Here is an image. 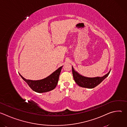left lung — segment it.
<instances>
[{
	"instance_id": "8db88e82",
	"label": "left lung",
	"mask_w": 127,
	"mask_h": 127,
	"mask_svg": "<svg viewBox=\"0 0 127 127\" xmlns=\"http://www.w3.org/2000/svg\"><path fill=\"white\" fill-rule=\"evenodd\" d=\"M72 70L73 78L77 84L80 87L87 88H94L97 86L108 76L111 72L110 70L107 74L102 77H87L80 74L74 70L73 66H72Z\"/></svg>"
}]
</instances>
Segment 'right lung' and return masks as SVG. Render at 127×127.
Returning <instances> with one entry per match:
<instances>
[{"mask_svg":"<svg viewBox=\"0 0 127 127\" xmlns=\"http://www.w3.org/2000/svg\"><path fill=\"white\" fill-rule=\"evenodd\" d=\"M62 67L63 66L59 67L51 75L41 80H32L26 79L20 73L19 74L34 92L38 93H47L53 90L56 87Z\"/></svg>","mask_w":127,"mask_h":127,"instance_id":"add662e5","label":"right lung"}]
</instances>
